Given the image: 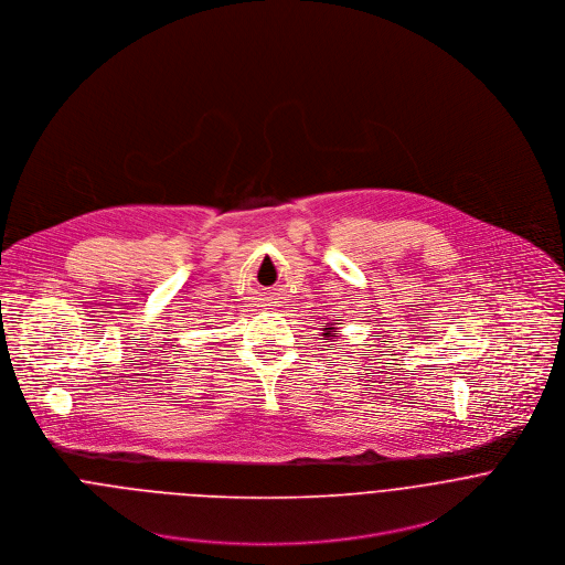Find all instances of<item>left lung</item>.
Segmentation results:
<instances>
[{"label":"left lung","instance_id":"8db88e82","mask_svg":"<svg viewBox=\"0 0 565 565\" xmlns=\"http://www.w3.org/2000/svg\"><path fill=\"white\" fill-rule=\"evenodd\" d=\"M323 334L330 337V339H337V337H339V330L334 328V323H330V328H323Z\"/></svg>","mask_w":565,"mask_h":565}]
</instances>
